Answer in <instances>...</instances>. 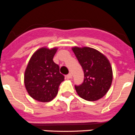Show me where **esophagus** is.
<instances>
[{
  "mask_svg": "<svg viewBox=\"0 0 135 135\" xmlns=\"http://www.w3.org/2000/svg\"><path fill=\"white\" fill-rule=\"evenodd\" d=\"M71 77H72V75H71V73L68 74L66 76V78H68V79H70V78H71Z\"/></svg>",
  "mask_w": 135,
  "mask_h": 135,
  "instance_id": "34e87169",
  "label": "esophagus"
}]
</instances>
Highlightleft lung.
<instances>
[{"label":"left lung","instance_id":"8db88e82","mask_svg":"<svg viewBox=\"0 0 135 135\" xmlns=\"http://www.w3.org/2000/svg\"><path fill=\"white\" fill-rule=\"evenodd\" d=\"M84 71V81L75 85L80 97L87 101H97L109 90L112 82V69L108 59L99 51L90 47L72 49Z\"/></svg>","mask_w":135,"mask_h":135}]
</instances>
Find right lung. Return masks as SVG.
Returning <instances> with one entry per match:
<instances>
[{
  "mask_svg": "<svg viewBox=\"0 0 135 135\" xmlns=\"http://www.w3.org/2000/svg\"><path fill=\"white\" fill-rule=\"evenodd\" d=\"M57 49L41 48L31 57L25 71L24 84L32 98L49 102L55 97L64 76L53 59Z\"/></svg>",
  "mask_w": 135,
  "mask_h": 135,
  "instance_id": "add662e5",
  "label": "right lung"
}]
</instances>
